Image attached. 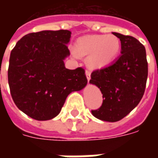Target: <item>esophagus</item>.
Returning a JSON list of instances; mask_svg holds the SVG:
<instances>
[{
  "mask_svg": "<svg viewBox=\"0 0 158 158\" xmlns=\"http://www.w3.org/2000/svg\"><path fill=\"white\" fill-rule=\"evenodd\" d=\"M85 76H86V79H87V80L89 81V79H90V73H89V71H87V70H86Z\"/></svg>",
  "mask_w": 158,
  "mask_h": 158,
  "instance_id": "obj_1",
  "label": "esophagus"
}]
</instances>
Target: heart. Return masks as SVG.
Returning a JSON list of instances; mask_svg holds the SVG:
<instances>
[{
  "label": "heart",
  "mask_w": 158,
  "mask_h": 158,
  "mask_svg": "<svg viewBox=\"0 0 158 158\" xmlns=\"http://www.w3.org/2000/svg\"><path fill=\"white\" fill-rule=\"evenodd\" d=\"M121 42L114 35H88L75 42V55L88 56L87 64L95 69L106 67L117 58Z\"/></svg>",
  "instance_id": "heart-1"
}]
</instances>
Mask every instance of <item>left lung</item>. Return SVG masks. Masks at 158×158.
<instances>
[{
    "instance_id": "left-lung-1",
    "label": "left lung",
    "mask_w": 158,
    "mask_h": 158,
    "mask_svg": "<svg viewBox=\"0 0 158 158\" xmlns=\"http://www.w3.org/2000/svg\"><path fill=\"white\" fill-rule=\"evenodd\" d=\"M113 34L120 40L121 55L109 66L94 71L89 80L103 97L102 106L91 113L106 122L121 120L139 104L148 75L145 46L132 36Z\"/></svg>"
}]
</instances>
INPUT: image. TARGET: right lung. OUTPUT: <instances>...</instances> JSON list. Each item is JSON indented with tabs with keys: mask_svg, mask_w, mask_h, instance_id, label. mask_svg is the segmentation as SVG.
Masks as SVG:
<instances>
[{
	"mask_svg": "<svg viewBox=\"0 0 158 158\" xmlns=\"http://www.w3.org/2000/svg\"><path fill=\"white\" fill-rule=\"evenodd\" d=\"M69 30L30 33L11 52L8 84L12 100L23 113L39 121L58 115L70 93L87 85L85 70L66 69L70 55Z\"/></svg>",
	"mask_w": 158,
	"mask_h": 158,
	"instance_id": "1",
	"label": "right lung"
}]
</instances>
